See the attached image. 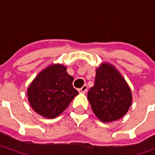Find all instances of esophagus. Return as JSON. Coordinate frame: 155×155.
Segmentation results:
<instances>
[{
    "label": "esophagus",
    "instance_id": "34e87169",
    "mask_svg": "<svg viewBox=\"0 0 155 155\" xmlns=\"http://www.w3.org/2000/svg\"><path fill=\"white\" fill-rule=\"evenodd\" d=\"M78 90H79V92H80V93H83V94H85L87 91V85H84L82 87L79 88Z\"/></svg>",
    "mask_w": 155,
    "mask_h": 155
}]
</instances>
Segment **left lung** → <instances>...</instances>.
<instances>
[{
	"label": "left lung",
	"mask_w": 155,
	"mask_h": 155,
	"mask_svg": "<svg viewBox=\"0 0 155 155\" xmlns=\"http://www.w3.org/2000/svg\"><path fill=\"white\" fill-rule=\"evenodd\" d=\"M87 99L93 112L104 123L121 118L132 104V92L120 74L111 65L104 63L96 69L95 84Z\"/></svg>",
	"instance_id": "obj_1"
}]
</instances>
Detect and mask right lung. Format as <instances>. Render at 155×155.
Wrapping results in <instances>:
<instances>
[{
  "instance_id": "add662e5",
  "label": "right lung",
  "mask_w": 155,
  "mask_h": 155,
  "mask_svg": "<svg viewBox=\"0 0 155 155\" xmlns=\"http://www.w3.org/2000/svg\"><path fill=\"white\" fill-rule=\"evenodd\" d=\"M73 81L74 77L62 65H53L43 70L28 88L32 109L47 118L58 117L78 95Z\"/></svg>"
}]
</instances>
